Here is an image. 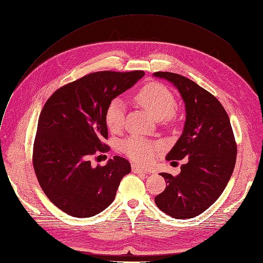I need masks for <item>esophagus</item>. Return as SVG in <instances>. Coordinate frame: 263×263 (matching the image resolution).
<instances>
[{
	"label": "esophagus",
	"mask_w": 263,
	"mask_h": 263,
	"mask_svg": "<svg viewBox=\"0 0 263 263\" xmlns=\"http://www.w3.org/2000/svg\"><path fill=\"white\" fill-rule=\"evenodd\" d=\"M132 170H133V172H135V173H141V174H148V172L144 170V168H142V167H140L139 165H137V164H133L132 165Z\"/></svg>",
	"instance_id": "obj_1"
}]
</instances>
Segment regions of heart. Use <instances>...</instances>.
Listing matches in <instances>:
<instances>
[{
	"label": "heart",
	"mask_w": 263,
	"mask_h": 263,
	"mask_svg": "<svg viewBox=\"0 0 263 263\" xmlns=\"http://www.w3.org/2000/svg\"><path fill=\"white\" fill-rule=\"evenodd\" d=\"M134 101L146 110L156 120L171 121L174 116L176 100L174 93L161 83H150L139 89ZM125 121V104L121 99H114L105 111V123L111 132H120ZM163 149L159 141L140 137H130L122 143V150L130 160L139 164H149Z\"/></svg>",
	"instance_id": "heart-1"
}]
</instances>
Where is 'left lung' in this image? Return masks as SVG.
<instances>
[{
    "label": "left lung",
    "mask_w": 263,
    "mask_h": 263,
    "mask_svg": "<svg viewBox=\"0 0 263 263\" xmlns=\"http://www.w3.org/2000/svg\"><path fill=\"white\" fill-rule=\"evenodd\" d=\"M153 75L171 81L186 107L183 134L166 156L167 161L185 158L186 163L176 176L161 173L167 186L155 201L172 218H195L218 200L228 185L237 144L229 115L213 95L182 75L168 71Z\"/></svg>",
    "instance_id": "8db88e82"
}]
</instances>
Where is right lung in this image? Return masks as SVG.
<instances>
[{
  "instance_id": "1",
  "label": "right lung",
  "mask_w": 263,
  "mask_h": 263,
  "mask_svg": "<svg viewBox=\"0 0 263 263\" xmlns=\"http://www.w3.org/2000/svg\"><path fill=\"white\" fill-rule=\"evenodd\" d=\"M144 75L142 70L96 71L61 87L45 102L33 142L32 164L52 203L75 218H90L110 205L129 162L115 156L106 165L90 158L107 152L105 111Z\"/></svg>"
}]
</instances>
